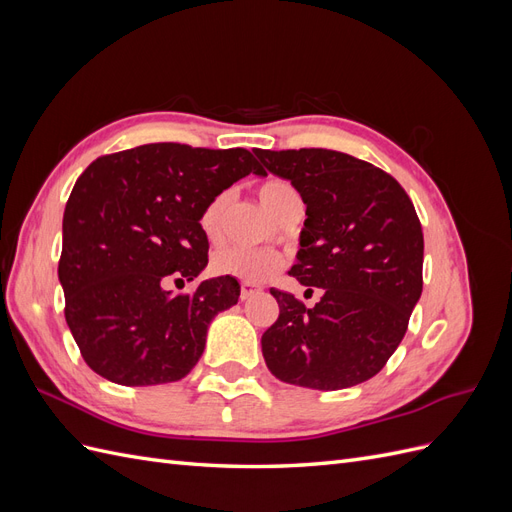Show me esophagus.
Wrapping results in <instances>:
<instances>
[{
    "label": "esophagus",
    "mask_w": 512,
    "mask_h": 512,
    "mask_svg": "<svg viewBox=\"0 0 512 512\" xmlns=\"http://www.w3.org/2000/svg\"><path fill=\"white\" fill-rule=\"evenodd\" d=\"M254 292H258V286H254V284H247V282H243V284H241V301H245V299H250Z\"/></svg>",
    "instance_id": "obj_1"
}]
</instances>
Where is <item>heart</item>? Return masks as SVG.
I'll return each mask as SVG.
<instances>
[{
	"instance_id": "1",
	"label": "heart",
	"mask_w": 512,
	"mask_h": 512,
	"mask_svg": "<svg viewBox=\"0 0 512 512\" xmlns=\"http://www.w3.org/2000/svg\"><path fill=\"white\" fill-rule=\"evenodd\" d=\"M226 194H218L209 200L203 215H200V228L207 237H213L218 232L222 213L226 209ZM258 200L262 203L273 218L277 220L280 215L299 200L297 190L284 179H271L265 181L258 188ZM282 258L271 252H258V250H243V247H224V250L215 252L211 258V269L215 275L235 277L239 282L258 284L265 282L273 273L282 269Z\"/></svg>"
}]
</instances>
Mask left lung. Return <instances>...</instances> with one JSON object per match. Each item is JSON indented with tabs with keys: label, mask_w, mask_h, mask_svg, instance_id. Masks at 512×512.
I'll return each mask as SVG.
<instances>
[{
	"label": "left lung",
	"mask_w": 512,
	"mask_h": 512,
	"mask_svg": "<svg viewBox=\"0 0 512 512\" xmlns=\"http://www.w3.org/2000/svg\"><path fill=\"white\" fill-rule=\"evenodd\" d=\"M307 205L297 265L322 288L309 309L271 288L280 316L262 333L275 378L337 391L374 378L408 331L423 292V230L406 190L374 164L331 149H256Z\"/></svg>",
	"instance_id": "1"
}]
</instances>
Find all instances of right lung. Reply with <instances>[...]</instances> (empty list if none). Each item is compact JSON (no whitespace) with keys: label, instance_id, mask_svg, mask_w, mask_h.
I'll return each mask as SVG.
<instances>
[{"label":"right lung","instance_id":"add662e5","mask_svg":"<svg viewBox=\"0 0 512 512\" xmlns=\"http://www.w3.org/2000/svg\"><path fill=\"white\" fill-rule=\"evenodd\" d=\"M267 175L247 149L153 143L91 162L64 211L59 282L85 363L123 386L185 378L211 320L239 301L235 277L170 294L166 277L207 267L209 200L245 175Z\"/></svg>","mask_w":512,"mask_h":512}]
</instances>
